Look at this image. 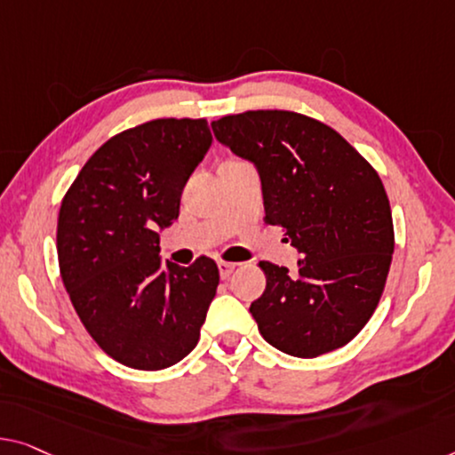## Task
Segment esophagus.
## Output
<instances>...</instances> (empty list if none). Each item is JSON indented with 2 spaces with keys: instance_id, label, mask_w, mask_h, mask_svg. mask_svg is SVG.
<instances>
[{
  "instance_id": "1",
  "label": "esophagus",
  "mask_w": 455,
  "mask_h": 455,
  "mask_svg": "<svg viewBox=\"0 0 455 455\" xmlns=\"http://www.w3.org/2000/svg\"><path fill=\"white\" fill-rule=\"evenodd\" d=\"M235 267H236V263H230V261H220L219 263V274H220V277L222 280H227V277L233 274L235 271Z\"/></svg>"
}]
</instances>
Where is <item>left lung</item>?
I'll return each mask as SVG.
<instances>
[{
    "instance_id": "obj_1",
    "label": "left lung",
    "mask_w": 455,
    "mask_h": 455,
    "mask_svg": "<svg viewBox=\"0 0 455 455\" xmlns=\"http://www.w3.org/2000/svg\"><path fill=\"white\" fill-rule=\"evenodd\" d=\"M212 131L253 163L266 222L286 228L300 253L294 274L259 263L266 292L249 307L259 333L294 357L343 347L374 315L395 253L382 180L341 134L302 114L243 112Z\"/></svg>"
}]
</instances>
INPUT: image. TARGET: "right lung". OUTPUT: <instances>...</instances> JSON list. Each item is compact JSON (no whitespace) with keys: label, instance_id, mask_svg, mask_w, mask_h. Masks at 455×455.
<instances>
[{"label":"right lung","instance_id":"obj_1","mask_svg":"<svg viewBox=\"0 0 455 455\" xmlns=\"http://www.w3.org/2000/svg\"><path fill=\"white\" fill-rule=\"evenodd\" d=\"M212 134L204 118H161L106 140L59 210L60 277L87 333L116 362L165 370L196 347L219 286L208 257L161 261L186 181Z\"/></svg>","mask_w":455,"mask_h":455}]
</instances>
